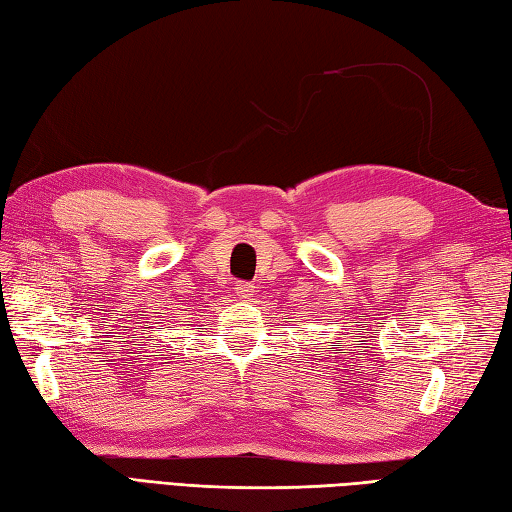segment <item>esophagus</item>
<instances>
[{
	"instance_id": "obj_1",
	"label": "esophagus",
	"mask_w": 512,
	"mask_h": 512,
	"mask_svg": "<svg viewBox=\"0 0 512 512\" xmlns=\"http://www.w3.org/2000/svg\"><path fill=\"white\" fill-rule=\"evenodd\" d=\"M234 294L238 298H249L254 294V285L252 283H236L234 285Z\"/></svg>"
}]
</instances>
